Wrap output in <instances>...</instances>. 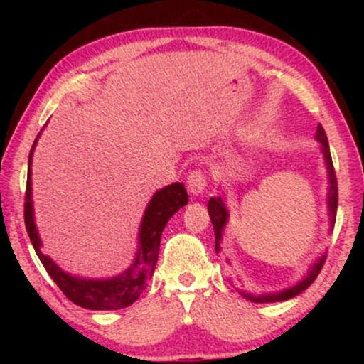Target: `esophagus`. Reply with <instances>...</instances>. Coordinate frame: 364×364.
Instances as JSON below:
<instances>
[{"label":"esophagus","mask_w":364,"mask_h":364,"mask_svg":"<svg viewBox=\"0 0 364 364\" xmlns=\"http://www.w3.org/2000/svg\"><path fill=\"white\" fill-rule=\"evenodd\" d=\"M207 187V176L205 172L200 171V168H196L187 176V188L188 192L193 193V196H198V193L203 192V188Z\"/></svg>","instance_id":"34e87169"}]
</instances>
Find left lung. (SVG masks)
I'll return each instance as SVG.
<instances>
[{
    "instance_id": "8db88e82",
    "label": "left lung",
    "mask_w": 364,
    "mask_h": 364,
    "mask_svg": "<svg viewBox=\"0 0 364 364\" xmlns=\"http://www.w3.org/2000/svg\"><path fill=\"white\" fill-rule=\"evenodd\" d=\"M316 139L321 142V146H323V154H325V159H326L328 176H330V197H328V205H330V217H331V227H333V225H335V220H336V208H338V182H336L335 168H333V161H331V154H330V146H328L326 132H325V129H323L321 124L318 126ZM207 208H208V215H210L213 230H215V252H218V250H220L222 230H223V227H225V223H227L228 213H227L225 203H223L220 197H212L210 200H208ZM325 260H326V255H321L320 258H318V262L315 263V265L311 267L310 273H308V275L303 278L300 283H296L295 287L288 288V290H285V291L267 293V295H258V296L250 295V293H243V291H240V293L247 298V300H250L253 303H272V301L290 300V298L300 295L301 291H305L306 288L316 280L318 273L321 272L323 265H325Z\"/></svg>"
}]
</instances>
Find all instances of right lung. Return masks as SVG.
Segmentation results:
<instances>
[{
    "mask_svg": "<svg viewBox=\"0 0 364 364\" xmlns=\"http://www.w3.org/2000/svg\"><path fill=\"white\" fill-rule=\"evenodd\" d=\"M38 137L34 139L28 159L24 223H26L28 235L31 238L39 260H41L54 283L68 296V300L76 303V305L87 308V310H121V308L131 306L147 288L149 278L152 277L154 268H156L164 227L178 208L187 205L188 196L186 187L181 182H176L154 193L141 223V235H139L141 247H139L137 257L132 267L127 268L122 275L109 278V280H82V278L71 277L64 273L48 255H44L41 250V240H39L36 225H34L31 200V159Z\"/></svg>",
    "mask_w": 364,
    "mask_h": 364,
    "instance_id": "obj_1",
    "label": "right lung"
}]
</instances>
